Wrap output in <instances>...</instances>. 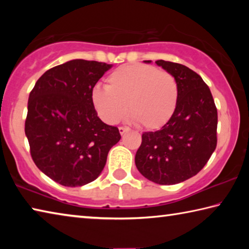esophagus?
<instances>
[{
  "label": "esophagus",
  "mask_w": 249,
  "mask_h": 249,
  "mask_svg": "<svg viewBox=\"0 0 249 249\" xmlns=\"http://www.w3.org/2000/svg\"><path fill=\"white\" fill-rule=\"evenodd\" d=\"M119 130H120V134L121 135H124L126 132H128L129 128L128 127H120Z\"/></svg>",
  "instance_id": "obj_1"
}]
</instances>
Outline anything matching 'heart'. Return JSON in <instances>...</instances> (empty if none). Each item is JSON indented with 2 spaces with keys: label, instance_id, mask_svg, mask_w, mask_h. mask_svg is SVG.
<instances>
[{
  "label": "heart",
  "instance_id": "1",
  "mask_svg": "<svg viewBox=\"0 0 249 249\" xmlns=\"http://www.w3.org/2000/svg\"><path fill=\"white\" fill-rule=\"evenodd\" d=\"M107 87L95 86L91 91L94 109L107 124H117L128 113L135 123L148 130H157L174 116L179 100L176 79L153 66H122L107 79Z\"/></svg>",
  "mask_w": 249,
  "mask_h": 249
}]
</instances>
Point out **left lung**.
<instances>
[{
    "label": "left lung",
    "mask_w": 249,
    "mask_h": 249,
    "mask_svg": "<svg viewBox=\"0 0 249 249\" xmlns=\"http://www.w3.org/2000/svg\"><path fill=\"white\" fill-rule=\"evenodd\" d=\"M156 64L176 79L178 105L167 125L142 134L135 163L145 178L169 185L196 176L215 150L217 109L209 87L195 71L171 61Z\"/></svg>",
    "instance_id": "left-lung-1"
}]
</instances>
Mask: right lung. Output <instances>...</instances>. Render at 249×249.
Returning a JSON list of instances; mask_svg holds the SVG:
<instances>
[{
  "label": "right lung",
  "instance_id": "obj_1",
  "mask_svg": "<svg viewBox=\"0 0 249 249\" xmlns=\"http://www.w3.org/2000/svg\"><path fill=\"white\" fill-rule=\"evenodd\" d=\"M112 65L73 59L49 69L28 98L25 122L31 155L38 169L65 187L95 180L119 128L103 123L91 102V91Z\"/></svg>",
  "mask_w": 249,
  "mask_h": 249
}]
</instances>
